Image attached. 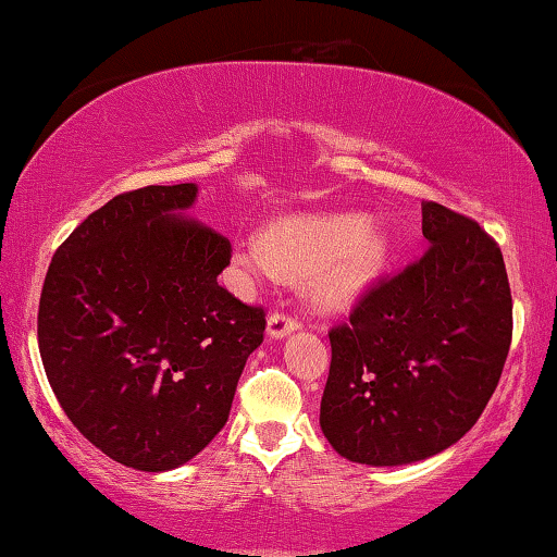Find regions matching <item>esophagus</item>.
Returning a JSON list of instances; mask_svg holds the SVG:
<instances>
[{
  "mask_svg": "<svg viewBox=\"0 0 557 557\" xmlns=\"http://www.w3.org/2000/svg\"><path fill=\"white\" fill-rule=\"evenodd\" d=\"M299 322L295 317H289L285 312H272L268 319V336L270 338H285L287 334L297 332Z\"/></svg>",
  "mask_w": 557,
  "mask_h": 557,
  "instance_id": "1",
  "label": "esophagus"
}]
</instances>
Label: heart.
<instances>
[{"label": "heart", "instance_id": "1", "mask_svg": "<svg viewBox=\"0 0 557 557\" xmlns=\"http://www.w3.org/2000/svg\"><path fill=\"white\" fill-rule=\"evenodd\" d=\"M388 250L385 233L361 215L307 213L243 238L235 258L256 277L307 275L319 307L344 309L381 275Z\"/></svg>", "mask_w": 557, "mask_h": 557}]
</instances>
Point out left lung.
Instances as JSON below:
<instances>
[{"label": "left lung", "instance_id": "1", "mask_svg": "<svg viewBox=\"0 0 557 557\" xmlns=\"http://www.w3.org/2000/svg\"><path fill=\"white\" fill-rule=\"evenodd\" d=\"M422 235L425 256L329 332L319 425L358 465H410L455 445L484 412L511 346V287L492 235L435 201L422 203Z\"/></svg>", "mask_w": 557, "mask_h": 557}]
</instances>
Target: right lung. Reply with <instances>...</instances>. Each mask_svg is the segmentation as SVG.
<instances>
[{
  "instance_id": "right-lung-1",
  "label": "right lung",
  "mask_w": 557,
  "mask_h": 557,
  "mask_svg": "<svg viewBox=\"0 0 557 557\" xmlns=\"http://www.w3.org/2000/svg\"><path fill=\"white\" fill-rule=\"evenodd\" d=\"M196 194L110 199L55 250L41 289L39 351L63 412L139 471L182 467L219 435L265 334V309L219 285L231 243L178 215Z\"/></svg>"
}]
</instances>
